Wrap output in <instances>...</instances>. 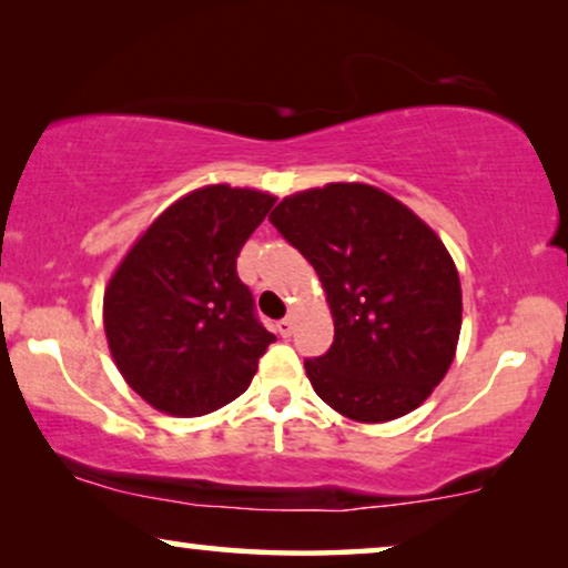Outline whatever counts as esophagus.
Returning a JSON list of instances; mask_svg holds the SVG:
<instances>
[{"label": "esophagus", "instance_id": "obj_1", "mask_svg": "<svg viewBox=\"0 0 568 568\" xmlns=\"http://www.w3.org/2000/svg\"><path fill=\"white\" fill-rule=\"evenodd\" d=\"M276 331L282 333L284 338H290L292 333H294V315H290V317H284V321H278L276 323Z\"/></svg>", "mask_w": 568, "mask_h": 568}]
</instances>
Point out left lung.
<instances>
[{"label": "left lung", "instance_id": "1", "mask_svg": "<svg viewBox=\"0 0 568 568\" xmlns=\"http://www.w3.org/2000/svg\"><path fill=\"white\" fill-rule=\"evenodd\" d=\"M268 220L313 263L333 315L328 354L305 362L313 390L359 424L416 410L463 325L460 276L437 232L369 183L297 191Z\"/></svg>", "mask_w": 568, "mask_h": 568}]
</instances>
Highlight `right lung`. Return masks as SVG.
Wrapping results in <instances>:
<instances>
[{
	"label": "right lung",
	"mask_w": 568,
	"mask_h": 568,
	"mask_svg": "<svg viewBox=\"0 0 568 568\" xmlns=\"http://www.w3.org/2000/svg\"><path fill=\"white\" fill-rule=\"evenodd\" d=\"M276 196L212 183L173 201L108 278L115 367L168 416H204L243 395L274 338L253 315L237 255Z\"/></svg>",
	"instance_id": "obj_1"
}]
</instances>
